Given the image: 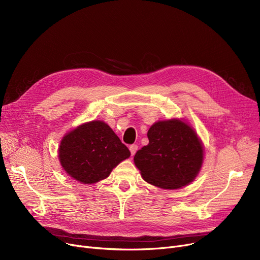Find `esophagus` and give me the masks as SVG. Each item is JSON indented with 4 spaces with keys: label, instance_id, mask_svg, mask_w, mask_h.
Here are the masks:
<instances>
[{
    "label": "esophagus",
    "instance_id": "obj_1",
    "mask_svg": "<svg viewBox=\"0 0 260 260\" xmlns=\"http://www.w3.org/2000/svg\"><path fill=\"white\" fill-rule=\"evenodd\" d=\"M137 149H138V145L137 144H132L129 146V151H131L132 156H134L136 154V152H137Z\"/></svg>",
    "mask_w": 260,
    "mask_h": 260
}]
</instances>
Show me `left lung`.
<instances>
[{
  "instance_id": "1",
  "label": "left lung",
  "mask_w": 260,
  "mask_h": 260,
  "mask_svg": "<svg viewBox=\"0 0 260 260\" xmlns=\"http://www.w3.org/2000/svg\"><path fill=\"white\" fill-rule=\"evenodd\" d=\"M147 138L148 144L134 157L146 182L175 189L196 178L203 162V146L196 132L184 121H158L148 129Z\"/></svg>"
}]
</instances>
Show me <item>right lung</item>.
Wrapping results in <instances>:
<instances>
[{
    "mask_svg": "<svg viewBox=\"0 0 260 260\" xmlns=\"http://www.w3.org/2000/svg\"><path fill=\"white\" fill-rule=\"evenodd\" d=\"M131 156L105 122L94 120L67 133L59 147V160L72 178L92 184L109 176L114 168Z\"/></svg>",
    "mask_w": 260,
    "mask_h": 260,
    "instance_id": "1",
    "label": "right lung"
}]
</instances>
